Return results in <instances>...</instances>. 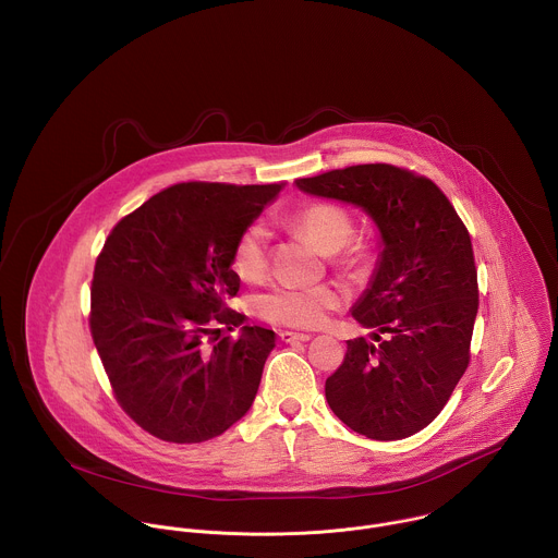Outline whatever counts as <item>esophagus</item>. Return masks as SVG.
Here are the masks:
<instances>
[{"mask_svg": "<svg viewBox=\"0 0 558 558\" xmlns=\"http://www.w3.org/2000/svg\"><path fill=\"white\" fill-rule=\"evenodd\" d=\"M278 337L284 341V343H293V341H308L311 335L306 332H291V330H280Z\"/></svg>", "mask_w": 558, "mask_h": 558, "instance_id": "obj_1", "label": "esophagus"}]
</instances>
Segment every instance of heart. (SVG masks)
I'll return each mask as SVG.
<instances>
[{
  "mask_svg": "<svg viewBox=\"0 0 558 558\" xmlns=\"http://www.w3.org/2000/svg\"><path fill=\"white\" fill-rule=\"evenodd\" d=\"M291 226L300 230L337 269H359L369 258V245L354 239L352 213L335 202L313 199L291 215ZM269 263L267 230L260 223L247 226L234 243L232 269L243 280L263 276ZM341 291L332 284L287 287L276 284L254 295V313L271 324L291 328H315L341 304Z\"/></svg>",
  "mask_w": 558,
  "mask_h": 558,
  "instance_id": "heart-1",
  "label": "heart"
}]
</instances>
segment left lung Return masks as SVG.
I'll use <instances>...</instances> for the list:
<instances>
[{"mask_svg": "<svg viewBox=\"0 0 558 558\" xmlns=\"http://www.w3.org/2000/svg\"><path fill=\"white\" fill-rule=\"evenodd\" d=\"M302 191L352 202L383 234V258L352 317L374 341H348L326 380L332 413L354 433L396 441L426 428L472 359L478 271L470 232L426 175L389 162L298 178Z\"/></svg>", "mask_w": 558, "mask_h": 558, "instance_id": "8db88e82", "label": "left lung"}]
</instances>
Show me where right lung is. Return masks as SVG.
<instances>
[{
    "label": "right lung",
    "mask_w": 558,
    "mask_h": 558,
    "mask_svg": "<svg viewBox=\"0 0 558 558\" xmlns=\"http://www.w3.org/2000/svg\"><path fill=\"white\" fill-rule=\"evenodd\" d=\"M287 182H178L110 230L93 269L90 337L123 413L169 444H202L252 407L274 330L221 328L241 280L232 250Z\"/></svg>",
    "instance_id": "right-lung-1"
}]
</instances>
